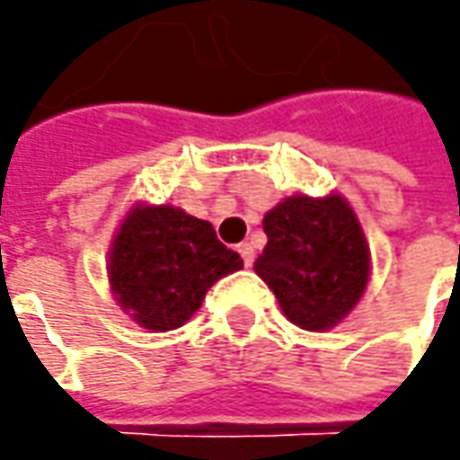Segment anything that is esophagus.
Returning a JSON list of instances; mask_svg holds the SVG:
<instances>
[{
    "label": "esophagus",
    "instance_id": "1",
    "mask_svg": "<svg viewBox=\"0 0 460 460\" xmlns=\"http://www.w3.org/2000/svg\"><path fill=\"white\" fill-rule=\"evenodd\" d=\"M238 253L243 256V263H245V266H253V261H256V251H253V245H251V243H240Z\"/></svg>",
    "mask_w": 460,
    "mask_h": 460
}]
</instances>
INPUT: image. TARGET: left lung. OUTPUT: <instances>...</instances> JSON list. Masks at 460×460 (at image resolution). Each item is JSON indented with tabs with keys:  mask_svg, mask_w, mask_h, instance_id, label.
<instances>
[{
	"mask_svg": "<svg viewBox=\"0 0 460 460\" xmlns=\"http://www.w3.org/2000/svg\"><path fill=\"white\" fill-rule=\"evenodd\" d=\"M256 274L294 325L320 332L341 323L368 281V245L343 197H292L263 217Z\"/></svg>",
	"mask_w": 460,
	"mask_h": 460,
	"instance_id": "left-lung-1",
	"label": "left lung"
}]
</instances>
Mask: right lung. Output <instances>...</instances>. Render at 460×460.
Masks as SVG:
<instances>
[{
    "mask_svg": "<svg viewBox=\"0 0 460 460\" xmlns=\"http://www.w3.org/2000/svg\"><path fill=\"white\" fill-rule=\"evenodd\" d=\"M240 266L243 258L222 245L209 222L171 204L137 207L112 243L110 284L128 314L164 332L184 325L207 289Z\"/></svg>",
    "mask_w": 460,
    "mask_h": 460,
    "instance_id": "right-lung-1",
    "label": "right lung"
}]
</instances>
